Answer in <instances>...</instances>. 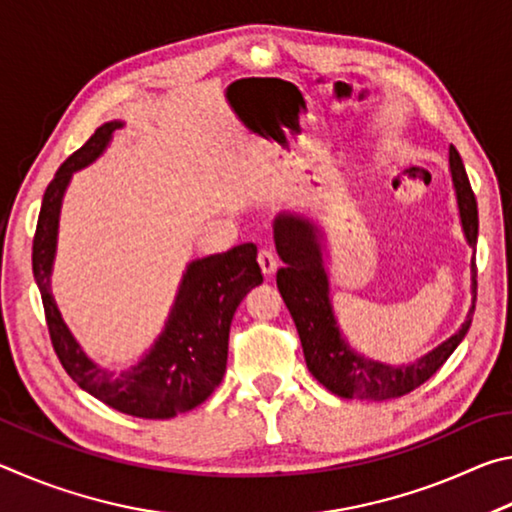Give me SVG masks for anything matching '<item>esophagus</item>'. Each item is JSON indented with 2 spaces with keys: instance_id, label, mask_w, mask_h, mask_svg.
I'll return each instance as SVG.
<instances>
[{
  "instance_id": "esophagus-1",
  "label": "esophagus",
  "mask_w": 512,
  "mask_h": 512,
  "mask_svg": "<svg viewBox=\"0 0 512 512\" xmlns=\"http://www.w3.org/2000/svg\"><path fill=\"white\" fill-rule=\"evenodd\" d=\"M259 268H262L264 275H273L277 271V255L273 253L271 248H262L257 255Z\"/></svg>"
}]
</instances>
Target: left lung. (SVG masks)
Returning a JSON list of instances; mask_svg holds the SVG:
<instances>
[{
  "label": "left lung",
  "mask_w": 512,
  "mask_h": 512,
  "mask_svg": "<svg viewBox=\"0 0 512 512\" xmlns=\"http://www.w3.org/2000/svg\"><path fill=\"white\" fill-rule=\"evenodd\" d=\"M449 169H452L463 232L474 248L476 235H479V210H476V198L463 160L454 146L449 149ZM275 248L284 262V268L277 271V289H280L291 311L293 323H296L307 368L334 395L384 402L411 393L429 377L436 375L440 366L452 357L458 343L463 341L467 329H470L476 302V262H472L474 298L470 316L452 339L438 345L433 352L424 354L411 366L391 368L386 363L363 359L348 348L339 327H336L327 296V275L323 268V253H320L316 225L307 219H298V216H277Z\"/></svg>",
  "instance_id": "obj_1"
}]
</instances>
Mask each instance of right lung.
<instances>
[{"instance_id":"1","label":"right lung","mask_w":512,"mask_h":512,"mask_svg":"<svg viewBox=\"0 0 512 512\" xmlns=\"http://www.w3.org/2000/svg\"><path fill=\"white\" fill-rule=\"evenodd\" d=\"M119 126V121L99 126L79 151L60 164L47 185L33 235V275L45 307L51 345L67 375L112 409L135 418L167 420L196 409L221 384L232 316L246 293L262 284L264 277L255 244H241L228 253L196 259L180 284L167 327L137 366L112 375L85 357L60 318L49 291V273L56 250L60 201L69 178L106 149L112 131Z\"/></svg>"}]
</instances>
